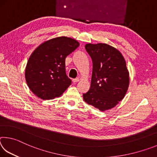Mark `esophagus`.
Here are the masks:
<instances>
[{"label": "esophagus", "mask_w": 157, "mask_h": 157, "mask_svg": "<svg viewBox=\"0 0 157 157\" xmlns=\"http://www.w3.org/2000/svg\"><path fill=\"white\" fill-rule=\"evenodd\" d=\"M79 81V78H75V79H73V82L74 83H77V82H78Z\"/></svg>", "instance_id": "esophagus-1"}]
</instances>
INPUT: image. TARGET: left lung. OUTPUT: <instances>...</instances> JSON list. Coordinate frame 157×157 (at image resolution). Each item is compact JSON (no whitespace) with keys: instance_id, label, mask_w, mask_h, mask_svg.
Here are the masks:
<instances>
[{"instance_id":"1","label":"left lung","mask_w":157,"mask_h":157,"mask_svg":"<svg viewBox=\"0 0 157 157\" xmlns=\"http://www.w3.org/2000/svg\"><path fill=\"white\" fill-rule=\"evenodd\" d=\"M93 62L89 91L84 100L100 111L110 109L123 99L129 84V74L121 52L107 44L85 46Z\"/></svg>"}]
</instances>
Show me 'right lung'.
Instances as JSON below:
<instances>
[{"label": "right lung", "mask_w": 157, "mask_h": 157, "mask_svg": "<svg viewBox=\"0 0 157 157\" xmlns=\"http://www.w3.org/2000/svg\"><path fill=\"white\" fill-rule=\"evenodd\" d=\"M79 46L75 39L59 36L44 41L32 53L25 78L33 94L42 100L59 97L71 84L66 74L65 60Z\"/></svg>", "instance_id": "add662e5"}]
</instances>
